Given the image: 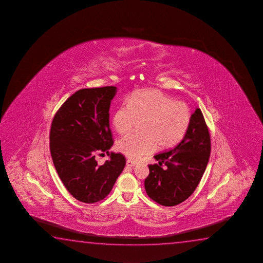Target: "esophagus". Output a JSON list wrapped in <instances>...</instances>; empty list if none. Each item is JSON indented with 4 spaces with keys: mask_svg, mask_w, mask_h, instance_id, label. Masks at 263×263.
Instances as JSON below:
<instances>
[{
    "mask_svg": "<svg viewBox=\"0 0 263 263\" xmlns=\"http://www.w3.org/2000/svg\"><path fill=\"white\" fill-rule=\"evenodd\" d=\"M137 164V163L135 162V161L130 160V159H128V160H126V165L127 166H130V167H132V166H135Z\"/></svg>",
    "mask_w": 263,
    "mask_h": 263,
    "instance_id": "esophagus-1",
    "label": "esophagus"
}]
</instances>
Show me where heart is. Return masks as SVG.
Masks as SVG:
<instances>
[{"label": "heart", "instance_id": "1", "mask_svg": "<svg viewBox=\"0 0 263 263\" xmlns=\"http://www.w3.org/2000/svg\"><path fill=\"white\" fill-rule=\"evenodd\" d=\"M145 120V135L128 134L118 143V148L132 159H139L160 148L174 147L182 141L192 121V113L186 104L158 90L146 89L128 99V104L117 108L112 118L119 134L130 132L138 121Z\"/></svg>", "mask_w": 263, "mask_h": 263}]
</instances>
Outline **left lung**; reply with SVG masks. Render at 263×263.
Segmentation results:
<instances>
[{"label":"left lung","instance_id":"obj_1","mask_svg":"<svg viewBox=\"0 0 263 263\" xmlns=\"http://www.w3.org/2000/svg\"><path fill=\"white\" fill-rule=\"evenodd\" d=\"M210 154L209 130L202 111L196 108L183 140L174 148L154 156L158 164L148 165L146 194L161 205L175 206L185 201L202 179Z\"/></svg>","mask_w":263,"mask_h":263}]
</instances>
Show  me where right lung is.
<instances>
[{
    "label": "right lung",
    "mask_w": 263,
    "mask_h": 263,
    "mask_svg": "<svg viewBox=\"0 0 263 263\" xmlns=\"http://www.w3.org/2000/svg\"><path fill=\"white\" fill-rule=\"evenodd\" d=\"M116 93V87L80 89L63 103L51 123L54 166L66 189L80 202L105 198L126 165L125 156L108 152L114 143L108 112ZM101 152L111 157L102 166L95 160Z\"/></svg>",
    "instance_id": "add662e5"
}]
</instances>
